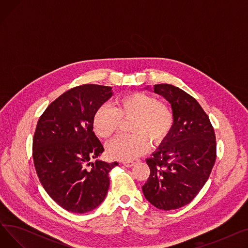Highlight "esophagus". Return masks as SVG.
Masks as SVG:
<instances>
[{
    "label": "esophagus",
    "instance_id": "1",
    "mask_svg": "<svg viewBox=\"0 0 248 248\" xmlns=\"http://www.w3.org/2000/svg\"><path fill=\"white\" fill-rule=\"evenodd\" d=\"M123 165L125 166V167L131 168V167H133V166L135 165V162H133V161H124V162H123Z\"/></svg>",
    "mask_w": 248,
    "mask_h": 248
}]
</instances>
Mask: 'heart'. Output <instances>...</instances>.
Returning a JSON list of instances; mask_svg holds the SVG:
<instances>
[{"label":"heart","mask_w":248,"mask_h":248,"mask_svg":"<svg viewBox=\"0 0 248 248\" xmlns=\"http://www.w3.org/2000/svg\"><path fill=\"white\" fill-rule=\"evenodd\" d=\"M133 135H121L108 146L110 158L133 160L146 153L152 144H160L170 133L174 115L166 103L145 93H132L119 97L115 108L103 104L94 113L93 125L95 134L110 138L119 129L122 119H131Z\"/></svg>","instance_id":"heart-1"}]
</instances>
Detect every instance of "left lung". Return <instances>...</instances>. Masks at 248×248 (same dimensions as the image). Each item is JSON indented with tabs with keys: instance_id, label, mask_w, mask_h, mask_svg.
I'll use <instances>...</instances> for the list:
<instances>
[{
	"instance_id": "obj_1",
	"label": "left lung",
	"mask_w": 248,
	"mask_h": 248,
	"mask_svg": "<svg viewBox=\"0 0 248 248\" xmlns=\"http://www.w3.org/2000/svg\"><path fill=\"white\" fill-rule=\"evenodd\" d=\"M144 89L171 104L174 124L146 160L151 173L142 193L158 209H178L196 197L210 176L216 160L214 129L198 101L184 90L167 83Z\"/></svg>"
}]
</instances>
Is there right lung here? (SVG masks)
I'll return each instance as SVG.
<instances>
[{
    "label": "right lung",
    "instance_id": "right-lung-1",
    "mask_svg": "<svg viewBox=\"0 0 248 248\" xmlns=\"http://www.w3.org/2000/svg\"><path fill=\"white\" fill-rule=\"evenodd\" d=\"M112 95L110 86L74 87L52 102L38 121L33 139L36 172L49 196L65 210L87 213L106 199L108 173L119 163L91 162L104 151L93 121Z\"/></svg>",
    "mask_w": 248,
    "mask_h": 248
}]
</instances>
